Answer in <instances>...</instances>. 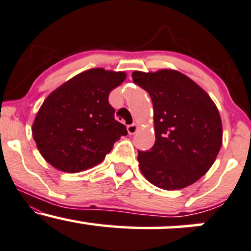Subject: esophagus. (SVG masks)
<instances>
[{
    "label": "esophagus",
    "instance_id": "obj_1",
    "mask_svg": "<svg viewBox=\"0 0 251 251\" xmlns=\"http://www.w3.org/2000/svg\"><path fill=\"white\" fill-rule=\"evenodd\" d=\"M137 131H138V125H137V124H131V125H127L128 134H134Z\"/></svg>",
    "mask_w": 251,
    "mask_h": 251
}]
</instances>
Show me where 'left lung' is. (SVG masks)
Instances as JSON below:
<instances>
[{
  "label": "left lung",
  "instance_id": "obj_1",
  "mask_svg": "<svg viewBox=\"0 0 251 251\" xmlns=\"http://www.w3.org/2000/svg\"><path fill=\"white\" fill-rule=\"evenodd\" d=\"M134 84L149 92L155 143L138 151L141 173L159 188H185L207 173L222 145V123L210 97L175 70L134 71Z\"/></svg>",
  "mask_w": 251,
  "mask_h": 251
}]
</instances>
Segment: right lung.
<instances>
[{
    "label": "right lung",
    "mask_w": 251,
    "mask_h": 251,
    "mask_svg": "<svg viewBox=\"0 0 251 251\" xmlns=\"http://www.w3.org/2000/svg\"><path fill=\"white\" fill-rule=\"evenodd\" d=\"M125 72L91 69L51 92L32 125L42 156L66 173L98 165L111 152L126 126L114 119L108 95L123 83Z\"/></svg>",
    "instance_id": "obj_1"
}]
</instances>
